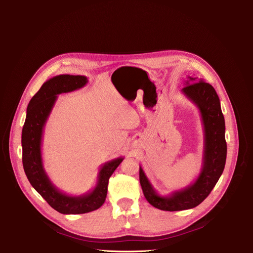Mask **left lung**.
<instances>
[{
    "label": "left lung",
    "instance_id": "1",
    "mask_svg": "<svg viewBox=\"0 0 253 253\" xmlns=\"http://www.w3.org/2000/svg\"><path fill=\"white\" fill-rule=\"evenodd\" d=\"M181 93L192 101L201 113L204 126L203 165L193 183L168 196L159 195L153 188L141 166L139 180L143 195L153 207L164 211L192 209L210 194L224 171L227 157L225 119L219 98L211 84L195 77H188Z\"/></svg>",
    "mask_w": 253,
    "mask_h": 253
}]
</instances>
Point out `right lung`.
<instances>
[{
    "mask_svg": "<svg viewBox=\"0 0 253 253\" xmlns=\"http://www.w3.org/2000/svg\"><path fill=\"white\" fill-rule=\"evenodd\" d=\"M87 82L85 76L79 75H59L44 82L28 103L22 129V162L30 185L51 208L62 214H82L100 208L108 194L111 175L124 160V157H118L103 164L99 169L96 187L79 196L61 192L44 170L41 152L43 131L58 95L79 89Z\"/></svg>",
    "mask_w": 253,
    "mask_h": 253,
    "instance_id": "right-lung-1",
    "label": "right lung"
}]
</instances>
